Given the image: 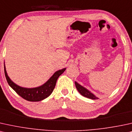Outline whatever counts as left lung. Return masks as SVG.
Masks as SVG:
<instances>
[{"label":"left lung","instance_id":"left-lung-1","mask_svg":"<svg viewBox=\"0 0 132 132\" xmlns=\"http://www.w3.org/2000/svg\"><path fill=\"white\" fill-rule=\"evenodd\" d=\"M75 85H76L77 89L78 90V91L80 93L81 95H82L83 96L89 98V99H97L98 98L94 96V94H92L90 91H88V89H86V88L83 87L82 86L80 85L77 82H75Z\"/></svg>","mask_w":132,"mask_h":132}]
</instances>
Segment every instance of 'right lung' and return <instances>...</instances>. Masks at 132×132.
<instances>
[{
  "instance_id": "obj_1",
  "label": "right lung",
  "mask_w": 132,
  "mask_h": 132,
  "mask_svg": "<svg viewBox=\"0 0 132 132\" xmlns=\"http://www.w3.org/2000/svg\"><path fill=\"white\" fill-rule=\"evenodd\" d=\"M66 68L59 70L49 78V80L42 86L37 88H26L17 85L11 80L6 73L5 66L4 65L5 76L9 85L14 90L15 92L22 97L23 99L30 102H38L46 99L52 94L54 91L56 82L60 76L64 72Z\"/></svg>"
}]
</instances>
